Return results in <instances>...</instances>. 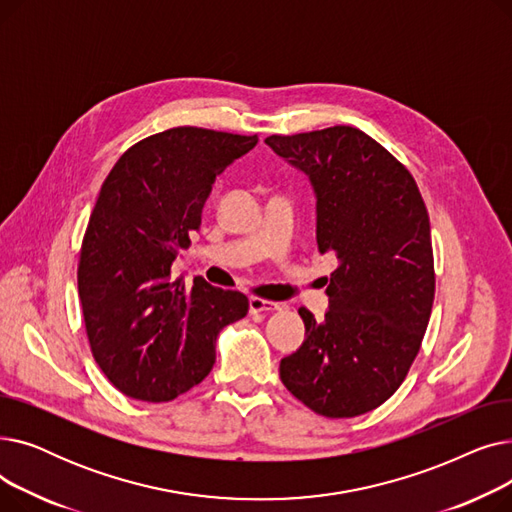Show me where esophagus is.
I'll list each match as a JSON object with an SVG mask.
<instances>
[{
	"label": "esophagus",
	"mask_w": 512,
	"mask_h": 512,
	"mask_svg": "<svg viewBox=\"0 0 512 512\" xmlns=\"http://www.w3.org/2000/svg\"><path fill=\"white\" fill-rule=\"evenodd\" d=\"M282 309L280 303H274V301H265V299H257V297H251L249 299V311L251 313H263V311H278Z\"/></svg>",
	"instance_id": "esophagus-1"
}]
</instances>
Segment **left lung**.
Wrapping results in <instances>:
<instances>
[{"label":"left lung","mask_w":512,"mask_h":512,"mask_svg":"<svg viewBox=\"0 0 512 512\" xmlns=\"http://www.w3.org/2000/svg\"><path fill=\"white\" fill-rule=\"evenodd\" d=\"M265 145L303 172L315 195L319 253H336L330 307H305V340L280 361L282 384L311 411L342 419L373 411L405 380L434 305L429 215L409 170L353 126Z\"/></svg>","instance_id":"8db88e82"}]
</instances>
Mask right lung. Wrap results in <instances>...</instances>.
<instances>
[{"label": "right lung", "instance_id": "add662e5", "mask_svg": "<svg viewBox=\"0 0 512 512\" xmlns=\"http://www.w3.org/2000/svg\"><path fill=\"white\" fill-rule=\"evenodd\" d=\"M178 126L130 147L107 174L91 211L78 263V294L91 351L122 394L166 402L201 384L215 340L242 319L249 299L203 278L172 274L201 228L211 186L257 145Z\"/></svg>", "mask_w": 512, "mask_h": 512}]
</instances>
